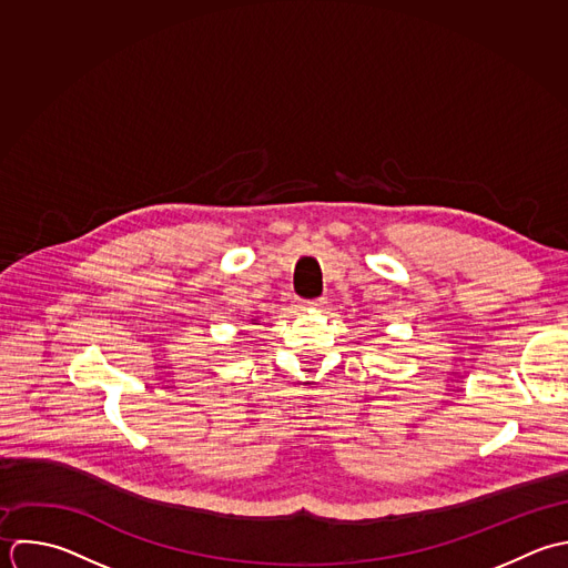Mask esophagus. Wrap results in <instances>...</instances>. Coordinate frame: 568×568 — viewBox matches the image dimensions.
Returning <instances> with one entry per match:
<instances>
[{
    "label": "esophagus",
    "instance_id": "34e87169",
    "mask_svg": "<svg viewBox=\"0 0 568 568\" xmlns=\"http://www.w3.org/2000/svg\"><path fill=\"white\" fill-rule=\"evenodd\" d=\"M325 305H327V298H325V296L312 298V301H301V303H298V307H303V310H321V307H325Z\"/></svg>",
    "mask_w": 568,
    "mask_h": 568
}]
</instances>
